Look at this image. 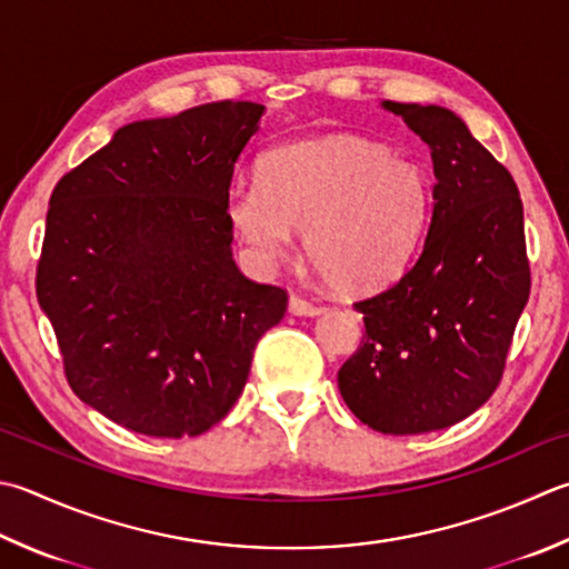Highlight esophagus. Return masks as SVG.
Segmentation results:
<instances>
[{"label":"esophagus","instance_id":"1","mask_svg":"<svg viewBox=\"0 0 569 569\" xmlns=\"http://www.w3.org/2000/svg\"><path fill=\"white\" fill-rule=\"evenodd\" d=\"M289 312H292L295 317H317L325 312V307H317L312 302H307V299L292 295L289 297Z\"/></svg>","mask_w":569,"mask_h":569}]
</instances>
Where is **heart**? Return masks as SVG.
<instances>
[{
    "mask_svg": "<svg viewBox=\"0 0 569 569\" xmlns=\"http://www.w3.org/2000/svg\"><path fill=\"white\" fill-rule=\"evenodd\" d=\"M228 218L262 270L284 260L305 230V252L327 284L363 297L409 270L431 220V180L386 146L319 138L267 153L260 180L230 188Z\"/></svg>",
    "mask_w": 569,
    "mask_h": 569,
    "instance_id": "obj_1",
    "label": "heart"
}]
</instances>
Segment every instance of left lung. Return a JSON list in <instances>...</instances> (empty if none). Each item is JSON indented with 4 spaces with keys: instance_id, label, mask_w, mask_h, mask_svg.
Wrapping results in <instances>:
<instances>
[{
    "instance_id": "1",
    "label": "left lung",
    "mask_w": 569,
    "mask_h": 569,
    "mask_svg": "<svg viewBox=\"0 0 569 569\" xmlns=\"http://www.w3.org/2000/svg\"><path fill=\"white\" fill-rule=\"evenodd\" d=\"M433 158V212L399 282L357 302L361 345L339 369L341 399L379 433L448 428L483 406L502 377L530 297L516 180L443 106L383 101Z\"/></svg>"
}]
</instances>
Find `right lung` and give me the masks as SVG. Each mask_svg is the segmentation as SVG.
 Listing matches in <instances>:
<instances>
[{
	"mask_svg": "<svg viewBox=\"0 0 569 569\" xmlns=\"http://www.w3.org/2000/svg\"><path fill=\"white\" fill-rule=\"evenodd\" d=\"M262 113L218 101L128 123L51 192L39 307L73 393L128 431L206 433L287 312L232 260L230 183Z\"/></svg>",
	"mask_w": 569,
	"mask_h": 569,
	"instance_id": "right-lung-1",
	"label": "right lung"
}]
</instances>
